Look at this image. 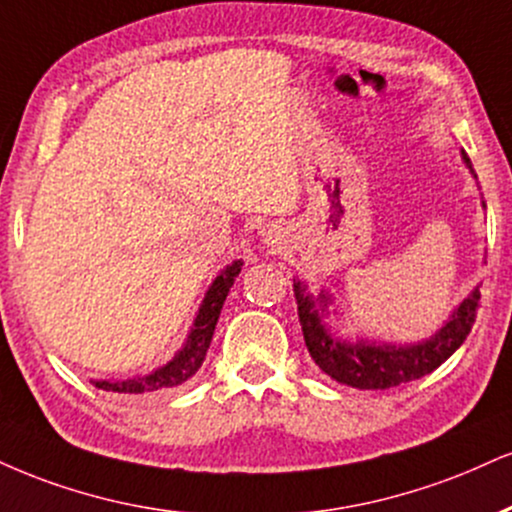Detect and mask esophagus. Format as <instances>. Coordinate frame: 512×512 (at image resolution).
I'll return each instance as SVG.
<instances>
[{
  "mask_svg": "<svg viewBox=\"0 0 512 512\" xmlns=\"http://www.w3.org/2000/svg\"><path fill=\"white\" fill-rule=\"evenodd\" d=\"M279 233H276V231H272V229H269L267 233H264V243H269V245H274V243H279Z\"/></svg>",
  "mask_w": 512,
  "mask_h": 512,
  "instance_id": "34e87169",
  "label": "esophagus"
}]
</instances>
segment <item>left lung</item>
Listing matches in <instances>:
<instances>
[{"label": "left lung", "instance_id": "left-lung-1", "mask_svg": "<svg viewBox=\"0 0 512 512\" xmlns=\"http://www.w3.org/2000/svg\"><path fill=\"white\" fill-rule=\"evenodd\" d=\"M463 157L470 166L467 155ZM293 293L312 360L338 384L362 391L393 389V386L408 384V381L422 379L424 374L434 372L463 346L479 310V291L474 288L470 298L453 312L446 326L429 341L412 343V346H369L362 341H338L326 331L322 315L329 305V295L319 293L317 298H312L303 281H293Z\"/></svg>", "mask_w": 512, "mask_h": 512}]
</instances>
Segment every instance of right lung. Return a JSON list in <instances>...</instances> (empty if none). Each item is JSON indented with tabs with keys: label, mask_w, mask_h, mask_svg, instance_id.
I'll use <instances>...</instances> for the list:
<instances>
[{
	"label": "right lung",
	"mask_w": 512,
	"mask_h": 512,
	"mask_svg": "<svg viewBox=\"0 0 512 512\" xmlns=\"http://www.w3.org/2000/svg\"><path fill=\"white\" fill-rule=\"evenodd\" d=\"M240 267L243 262H233L231 267H226L217 279H214L212 288H209L205 300H202L200 312H197V319L193 324V331H190L188 343L183 346L181 353H178L169 365H164L157 372L147 374L143 379H128V381H95L97 389L102 391H114V393H145V391H159V389H171V386L183 384L188 381L197 369L205 362L207 348L212 343L214 326H217V319L221 315V307H224L226 295H229V288L236 281L240 274Z\"/></svg>",
	"instance_id": "1"
}]
</instances>
